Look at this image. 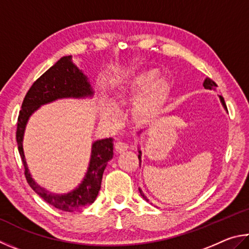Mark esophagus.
Here are the masks:
<instances>
[{"label":"esophagus","instance_id":"obj_1","mask_svg":"<svg viewBox=\"0 0 249 249\" xmlns=\"http://www.w3.org/2000/svg\"><path fill=\"white\" fill-rule=\"evenodd\" d=\"M130 147L131 146H130L127 142H124L121 140H119L116 143V151L118 152V153H122V152L129 150Z\"/></svg>","mask_w":249,"mask_h":249}]
</instances>
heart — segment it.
<instances>
[{"mask_svg": "<svg viewBox=\"0 0 249 249\" xmlns=\"http://www.w3.org/2000/svg\"><path fill=\"white\" fill-rule=\"evenodd\" d=\"M158 74L159 71L156 69H146L131 75L119 77L113 86V93L120 97L124 94L140 90L134 98L133 108L139 115H145L154 107L166 89V82L164 78L158 76ZM100 116L106 120L112 119L116 116L115 109L106 100L102 104Z\"/></svg>", "mask_w": 249, "mask_h": 249, "instance_id": "b5f03b06", "label": "heart"}]
</instances>
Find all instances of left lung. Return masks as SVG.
<instances>
[{
    "mask_svg": "<svg viewBox=\"0 0 249 249\" xmlns=\"http://www.w3.org/2000/svg\"><path fill=\"white\" fill-rule=\"evenodd\" d=\"M203 86H204V89H212V90H215L216 89V84L214 82H213L212 80H210V78H206V80H204V82H203ZM219 96V95H217ZM219 98H220V102H221V104H222V106H223V108L225 109V111L228 112V108H226V105H225V102H224V98L222 97V96H219ZM141 133V131H139V132H137V134H140ZM138 152H139V154H138V158H139V162H140V166H141V150L139 149L138 147ZM139 191H140V195L142 196L143 197V199L144 200H146V201H149V199L146 198V196L143 194V191H142V189L141 188H139Z\"/></svg>",
    "mask_w": 249,
    "mask_h": 249,
    "instance_id": "obj_1",
    "label": "left lung"
}]
</instances>
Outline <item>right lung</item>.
Wrapping results in <instances>:
<instances>
[{"label": "right lung", "mask_w": 249, "mask_h": 249, "mask_svg": "<svg viewBox=\"0 0 249 249\" xmlns=\"http://www.w3.org/2000/svg\"><path fill=\"white\" fill-rule=\"evenodd\" d=\"M93 95L94 90L89 77L73 62L72 55H64L34 83L21 104L16 141L25 167L26 179L39 197L62 211H81L89 207L97 198L104 171L107 163L113 158V139H102L91 143L90 159L84 178L69 193L55 194L38 185L29 172L23 145L25 130L29 118L43 105L58 99L91 98Z\"/></svg>", "instance_id": "1"}]
</instances>
